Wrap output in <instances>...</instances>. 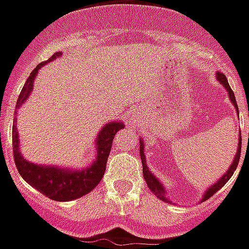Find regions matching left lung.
Returning a JSON list of instances; mask_svg holds the SVG:
<instances>
[{
    "label": "left lung",
    "instance_id": "obj_1",
    "mask_svg": "<svg viewBox=\"0 0 249 249\" xmlns=\"http://www.w3.org/2000/svg\"><path fill=\"white\" fill-rule=\"evenodd\" d=\"M215 78H217V81H218L219 84L226 89L228 96H229V100L232 102L233 107H234V109H236V112L239 114V108H237L236 97H234V93H233V90L231 89V87H229V82H228V78L225 77V74H222V73H217V74H215ZM248 138H249V135H248ZM143 150H145L143 140L140 138V156H141V160H142V172H143V179H145V181H146L147 187L150 188V191H152L157 198H160V199L164 200V202H169L167 196H165V195H167V190H165L164 184L161 183L159 178H156V176H154V174H152V171H150L149 167H147L146 156H145V153H143ZM240 154H241V131L239 133V145H237V152H236V156L233 157L232 164L229 165V168H228V171H226L225 174L222 175V176H221V178H219L214 184L207 187L205 194L202 195V199H200V202L207 200L210 196H213L214 194L217 193L219 188H222L224 184H226V181L232 178V175L234 174L236 168H237V165H239Z\"/></svg>",
    "mask_w": 249,
    "mask_h": 249
}]
</instances>
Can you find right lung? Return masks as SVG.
<instances>
[{"label":"right lung","instance_id":"1","mask_svg":"<svg viewBox=\"0 0 249 249\" xmlns=\"http://www.w3.org/2000/svg\"><path fill=\"white\" fill-rule=\"evenodd\" d=\"M61 55H62L61 51L55 53L49 61L39 63L35 69L32 70V73L24 84L21 93L17 99L16 109L28 100L34 88L36 75L39 73V70L42 69V66L54 61L55 58H59ZM16 121L17 119L15 118L13 128H12V140H13V156H15V162H16L18 174L39 193L49 196L50 199L58 200V202H68V200L81 198L90 193L100 183L106 172V165H107L108 156L111 152L115 134L119 130L124 128V124L122 121H112L106 123L95 140V160L92 161V164L88 167L77 169V168H63L59 165L35 164L27 160L20 152L18 131L15 124Z\"/></svg>","mask_w":249,"mask_h":249}]
</instances>
